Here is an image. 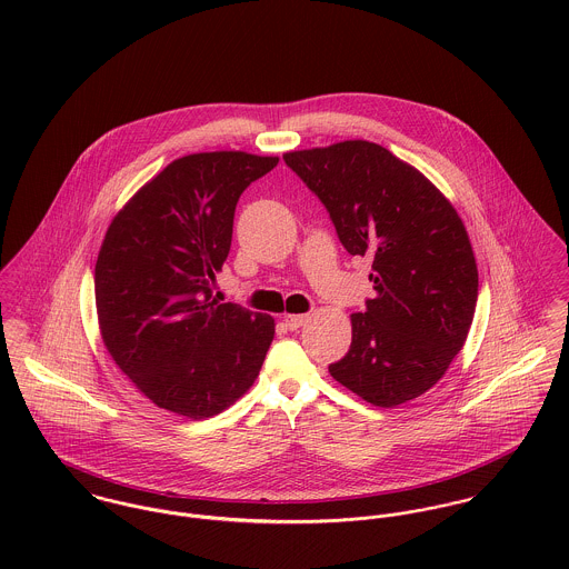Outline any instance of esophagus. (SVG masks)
<instances>
[{
	"label": "esophagus",
	"instance_id": "obj_1",
	"mask_svg": "<svg viewBox=\"0 0 569 569\" xmlns=\"http://www.w3.org/2000/svg\"><path fill=\"white\" fill-rule=\"evenodd\" d=\"M307 322V316H287L284 318V326L289 328V330H298V328H302Z\"/></svg>",
	"mask_w": 569,
	"mask_h": 569
}]
</instances>
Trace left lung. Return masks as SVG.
Segmentation results:
<instances>
[{"label":"left lung","mask_w":569,"mask_h":569,"mask_svg":"<svg viewBox=\"0 0 569 569\" xmlns=\"http://www.w3.org/2000/svg\"><path fill=\"white\" fill-rule=\"evenodd\" d=\"M282 160L325 203L343 249L372 256L377 296L350 316V348L328 372L372 406L420 397L447 372L476 313L478 264L462 219L425 174L375 142Z\"/></svg>","instance_id":"left-lung-1"}]
</instances>
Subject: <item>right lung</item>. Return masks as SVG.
Instances as JSON below:
<instances>
[{"label":"right lung","instance_id":"add662e5","mask_svg":"<svg viewBox=\"0 0 569 569\" xmlns=\"http://www.w3.org/2000/svg\"><path fill=\"white\" fill-rule=\"evenodd\" d=\"M278 158L194 153L168 163L111 221L96 260V311L118 368L158 407L192 420L241 399L273 320L212 300L244 188Z\"/></svg>","mask_w":569,"mask_h":569}]
</instances>
